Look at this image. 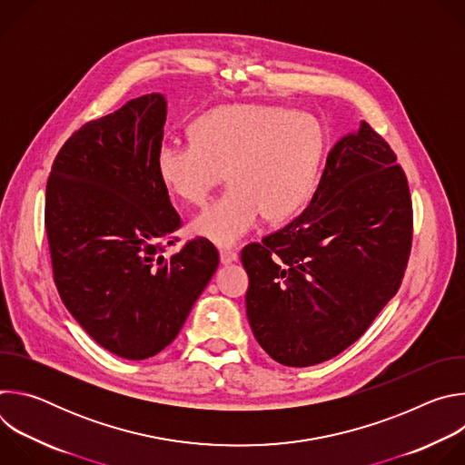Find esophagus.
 Masks as SVG:
<instances>
[{
    "label": "esophagus",
    "mask_w": 465,
    "mask_h": 465,
    "mask_svg": "<svg viewBox=\"0 0 465 465\" xmlns=\"http://www.w3.org/2000/svg\"><path fill=\"white\" fill-rule=\"evenodd\" d=\"M233 261H237V252H233V250H221V262L223 264H230Z\"/></svg>",
    "instance_id": "esophagus-1"
}]
</instances>
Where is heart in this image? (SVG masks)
Listing matches in <instances>:
<instances>
[{"label": "heart", "mask_w": 465, "mask_h": 465, "mask_svg": "<svg viewBox=\"0 0 465 465\" xmlns=\"http://www.w3.org/2000/svg\"><path fill=\"white\" fill-rule=\"evenodd\" d=\"M323 151L320 124L303 114L267 104H228L191 124V142L165 140L156 151L163 185L182 201L203 206L224 180L226 193L191 221V232L233 246L262 215L287 221L314 189Z\"/></svg>", "instance_id": "b5f03b06"}]
</instances>
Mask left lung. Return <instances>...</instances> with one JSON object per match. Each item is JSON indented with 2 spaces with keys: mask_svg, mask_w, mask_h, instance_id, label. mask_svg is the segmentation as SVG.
Wrapping results in <instances>:
<instances>
[{
  "mask_svg": "<svg viewBox=\"0 0 465 465\" xmlns=\"http://www.w3.org/2000/svg\"><path fill=\"white\" fill-rule=\"evenodd\" d=\"M395 153L366 123L327 154L307 208L241 252L246 316L259 346L292 368L359 341L401 287L412 201Z\"/></svg>",
  "mask_w": 465,
  "mask_h": 465,
  "instance_id": "1",
  "label": "left lung"
}]
</instances>
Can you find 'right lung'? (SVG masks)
Listing matches in <instances>:
<instances>
[{
    "instance_id": "add662e5",
    "label": "right lung",
    "mask_w": 465,
    "mask_h": 465,
    "mask_svg": "<svg viewBox=\"0 0 465 465\" xmlns=\"http://www.w3.org/2000/svg\"><path fill=\"white\" fill-rule=\"evenodd\" d=\"M167 103L132 99L83 124L58 151L45 187L56 291L110 353L143 361L165 350L219 267L196 237L165 257L182 219L156 171Z\"/></svg>"
}]
</instances>
